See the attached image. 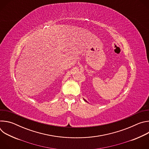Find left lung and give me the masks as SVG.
<instances>
[{
    "instance_id": "obj_1",
    "label": "left lung",
    "mask_w": 149,
    "mask_h": 149,
    "mask_svg": "<svg viewBox=\"0 0 149 149\" xmlns=\"http://www.w3.org/2000/svg\"><path fill=\"white\" fill-rule=\"evenodd\" d=\"M84 101H86V102H87V101H86V100H85V99H84Z\"/></svg>"
}]
</instances>
